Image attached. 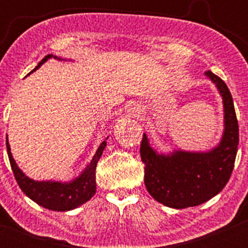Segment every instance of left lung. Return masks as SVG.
<instances>
[{
  "mask_svg": "<svg viewBox=\"0 0 248 248\" xmlns=\"http://www.w3.org/2000/svg\"><path fill=\"white\" fill-rule=\"evenodd\" d=\"M223 99L224 131L218 146L207 152L175 150L169 155L157 154L146 134L140 144L145 164V186L161 204L174 209L201 205L218 194L229 181L239 145V124L232 97L226 82L207 71Z\"/></svg>",
  "mask_w": 248,
  "mask_h": 248,
  "instance_id": "obj_1",
  "label": "left lung"
}]
</instances>
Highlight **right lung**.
I'll use <instances>...</instances> for the list:
<instances>
[{
	"label": "right lung",
	"mask_w": 248,
	"mask_h": 248,
	"mask_svg": "<svg viewBox=\"0 0 248 248\" xmlns=\"http://www.w3.org/2000/svg\"><path fill=\"white\" fill-rule=\"evenodd\" d=\"M52 56L54 55H46L32 72L38 69L44 62L47 61V59ZM54 59H57V56H54ZM59 60L61 59L59 57ZM6 144L12 170L14 172V177H16L17 185L30 199H32L41 206L52 210V211H68V210L76 209L90 201L96 193V167L103 154V150L106 149L107 140H104L99 145L93 158L85 168V170L71 182L34 181V180L30 179L20 170L14 161L8 139H7Z\"/></svg>",
	"instance_id": "1"
}]
</instances>
